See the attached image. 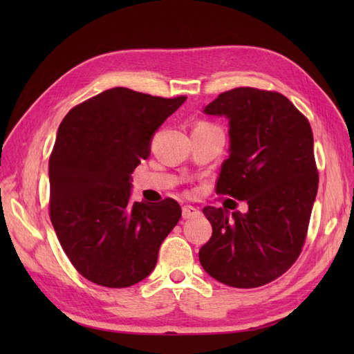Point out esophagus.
<instances>
[{
	"label": "esophagus",
	"mask_w": 354,
	"mask_h": 354,
	"mask_svg": "<svg viewBox=\"0 0 354 354\" xmlns=\"http://www.w3.org/2000/svg\"><path fill=\"white\" fill-rule=\"evenodd\" d=\"M181 211H183V218H195L201 214V211L198 208L192 207V205H185L183 208H181Z\"/></svg>",
	"instance_id": "1"
}]
</instances>
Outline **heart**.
<instances>
[{"label":"heart","mask_w":354,"mask_h":354,"mask_svg":"<svg viewBox=\"0 0 354 354\" xmlns=\"http://www.w3.org/2000/svg\"><path fill=\"white\" fill-rule=\"evenodd\" d=\"M199 125H209V124H199Z\"/></svg>","instance_id":"obj_1"}]
</instances>
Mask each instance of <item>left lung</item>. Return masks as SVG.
<instances>
[{
    "mask_svg": "<svg viewBox=\"0 0 354 354\" xmlns=\"http://www.w3.org/2000/svg\"><path fill=\"white\" fill-rule=\"evenodd\" d=\"M203 112L230 127L217 195L245 201L248 211L203 208L212 236L199 261L224 285L263 286L297 261L307 236L319 186L312 127L283 94L252 87L221 93Z\"/></svg>",
    "mask_w": 354,
    "mask_h": 354,
    "instance_id": "1",
    "label": "left lung"
}]
</instances>
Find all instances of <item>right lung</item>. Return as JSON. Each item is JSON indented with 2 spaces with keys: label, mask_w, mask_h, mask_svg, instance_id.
Returning a JSON list of instances; mask_svg holds the SVG:
<instances>
[{
  "label": "right lung",
  "mask_w": 354,
  "mask_h": 354,
  "mask_svg": "<svg viewBox=\"0 0 354 354\" xmlns=\"http://www.w3.org/2000/svg\"><path fill=\"white\" fill-rule=\"evenodd\" d=\"M115 87L72 108L50 155V220L77 272L127 288L151 274L181 217L178 202H131V173L155 131L185 103Z\"/></svg>",
  "instance_id": "add662e5"
}]
</instances>
